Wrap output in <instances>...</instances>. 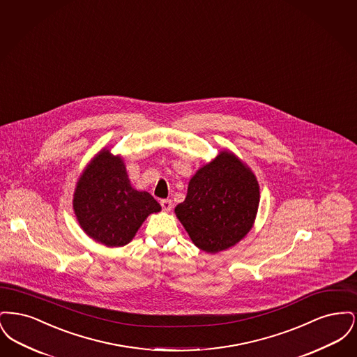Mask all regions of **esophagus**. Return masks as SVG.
Segmentation results:
<instances>
[{
	"label": "esophagus",
	"mask_w": 357,
	"mask_h": 357,
	"mask_svg": "<svg viewBox=\"0 0 357 357\" xmlns=\"http://www.w3.org/2000/svg\"><path fill=\"white\" fill-rule=\"evenodd\" d=\"M160 206H162V208L165 210V211H171V208H172V202H171V199H163V201H160Z\"/></svg>",
	"instance_id": "esophagus-1"
}]
</instances>
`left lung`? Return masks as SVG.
<instances>
[{"instance_id": "left-lung-1", "label": "left lung", "mask_w": 357, "mask_h": 357, "mask_svg": "<svg viewBox=\"0 0 357 357\" xmlns=\"http://www.w3.org/2000/svg\"><path fill=\"white\" fill-rule=\"evenodd\" d=\"M258 206L255 172L236 153L222 150L192 175L185 201L174 211L192 243L215 255L248 236Z\"/></svg>"}]
</instances>
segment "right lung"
Here are the masks:
<instances>
[{"mask_svg":"<svg viewBox=\"0 0 357 357\" xmlns=\"http://www.w3.org/2000/svg\"><path fill=\"white\" fill-rule=\"evenodd\" d=\"M72 204L85 234L107 248L130 243L147 217L162 210L151 194L131 186L123 158L108 147L80 174Z\"/></svg>","mask_w":357,"mask_h":357,"instance_id":"obj_1","label":"right lung"}]
</instances>
